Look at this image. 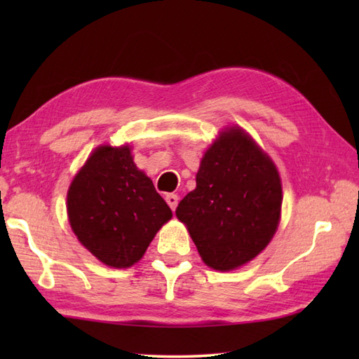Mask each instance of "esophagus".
I'll return each mask as SVG.
<instances>
[{
  "instance_id": "obj_1",
  "label": "esophagus",
  "mask_w": 359,
  "mask_h": 359,
  "mask_svg": "<svg viewBox=\"0 0 359 359\" xmlns=\"http://www.w3.org/2000/svg\"><path fill=\"white\" fill-rule=\"evenodd\" d=\"M165 199H166V203H168L169 208H171V210H175V208H177V204H179V196H177V194L169 193V194H166Z\"/></svg>"
}]
</instances>
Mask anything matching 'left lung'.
I'll return each instance as SVG.
<instances>
[{
    "label": "left lung",
    "mask_w": 359,
    "mask_h": 359,
    "mask_svg": "<svg viewBox=\"0 0 359 359\" xmlns=\"http://www.w3.org/2000/svg\"><path fill=\"white\" fill-rule=\"evenodd\" d=\"M282 184L274 163L239 126L205 151L196 188L175 209L205 264L231 271L252 261L276 234Z\"/></svg>",
    "instance_id": "obj_1"
}]
</instances>
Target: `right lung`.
Wrapping results in <instances>:
<instances>
[{"mask_svg": "<svg viewBox=\"0 0 359 359\" xmlns=\"http://www.w3.org/2000/svg\"><path fill=\"white\" fill-rule=\"evenodd\" d=\"M68 217L90 253L121 269L144 257L172 212L136 168L130 145H101L71 182Z\"/></svg>", "mask_w": 359, "mask_h": 359, "instance_id": "1", "label": "right lung"}]
</instances>
